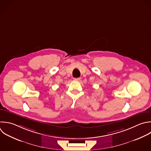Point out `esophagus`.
<instances>
[{"mask_svg":"<svg viewBox=\"0 0 151 151\" xmlns=\"http://www.w3.org/2000/svg\"><path fill=\"white\" fill-rule=\"evenodd\" d=\"M74 80H75V81H79V80H81V78H74Z\"/></svg>","mask_w":151,"mask_h":151,"instance_id":"1","label":"esophagus"}]
</instances>
